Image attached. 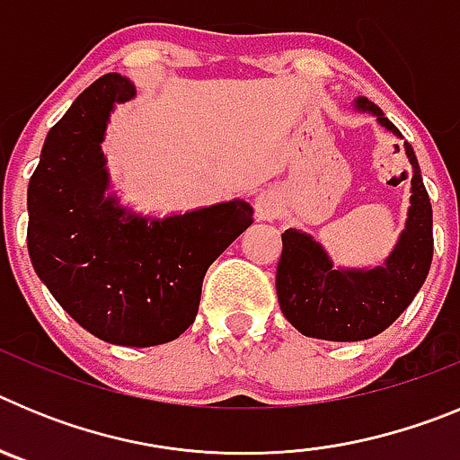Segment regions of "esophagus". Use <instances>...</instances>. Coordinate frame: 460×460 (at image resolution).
Segmentation results:
<instances>
[{
  "instance_id": "obj_1",
  "label": "esophagus",
  "mask_w": 460,
  "mask_h": 460,
  "mask_svg": "<svg viewBox=\"0 0 460 460\" xmlns=\"http://www.w3.org/2000/svg\"><path fill=\"white\" fill-rule=\"evenodd\" d=\"M255 214L260 221H274L280 217V198L274 190H262L255 198Z\"/></svg>"
}]
</instances>
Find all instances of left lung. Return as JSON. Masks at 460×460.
Listing matches in <instances>:
<instances>
[{
	"mask_svg": "<svg viewBox=\"0 0 460 460\" xmlns=\"http://www.w3.org/2000/svg\"><path fill=\"white\" fill-rule=\"evenodd\" d=\"M355 108L376 115L387 131L403 137L368 99H357ZM405 154L412 164L408 221L382 267L339 270L311 234L295 227L280 234L283 251L276 267V295L288 323L304 336L371 339L385 332L420 292L433 260V209L410 142H405Z\"/></svg>",
	"mask_w": 460,
	"mask_h": 460,
	"instance_id": "obj_1",
	"label": "left lung"
}]
</instances>
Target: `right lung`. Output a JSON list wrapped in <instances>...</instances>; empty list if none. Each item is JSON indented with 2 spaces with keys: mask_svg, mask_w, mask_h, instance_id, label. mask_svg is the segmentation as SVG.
<instances>
[{
  "mask_svg": "<svg viewBox=\"0 0 460 460\" xmlns=\"http://www.w3.org/2000/svg\"><path fill=\"white\" fill-rule=\"evenodd\" d=\"M133 96L128 80L105 73L52 126L27 189V249L80 327L108 343L149 348L193 324L207 270L253 223V207L230 200L142 218L105 195V126L115 103Z\"/></svg>",
  "mask_w": 460,
  "mask_h": 460,
  "instance_id": "1",
  "label": "right lung"
}]
</instances>
